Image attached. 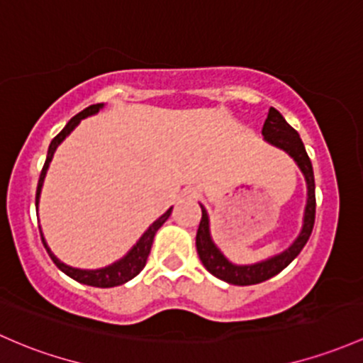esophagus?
Listing matches in <instances>:
<instances>
[{
    "instance_id": "1",
    "label": "esophagus",
    "mask_w": 363,
    "mask_h": 363,
    "mask_svg": "<svg viewBox=\"0 0 363 363\" xmlns=\"http://www.w3.org/2000/svg\"><path fill=\"white\" fill-rule=\"evenodd\" d=\"M188 194H189V196L196 198V196H198V191H196V189H189V191H188Z\"/></svg>"
}]
</instances>
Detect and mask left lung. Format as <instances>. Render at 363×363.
<instances>
[{
  "mask_svg": "<svg viewBox=\"0 0 363 363\" xmlns=\"http://www.w3.org/2000/svg\"><path fill=\"white\" fill-rule=\"evenodd\" d=\"M262 135L273 146L280 147V150L287 151L289 155L296 160L299 169L303 170L304 177H306L308 184V203L306 212H304V224L303 231L297 236L296 242L289 247L287 250L281 254L274 255V257L268 259V261L257 262V264L250 266H236L231 264L220 250L213 245L211 238V231H208V216L207 211L201 207V220L200 226L196 231V250L200 255V261L207 268L208 273L213 277L220 278V280L228 281L231 285H254L261 284V281L269 280L274 274H278L281 269L287 268L294 259L299 255L303 247L310 240L313 224H315V212H316V198H315V175H313V165L311 160L308 156L304 144L301 140L299 133H297L291 125L285 121L280 111L274 108H269L268 118H266L264 125H262Z\"/></svg>",
  "mask_w": 363,
  "mask_h": 363,
  "instance_id": "1",
  "label": "left lung"
}]
</instances>
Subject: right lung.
<instances>
[{
  "label": "right lung",
  "mask_w": 363,
  "mask_h": 363,
  "mask_svg": "<svg viewBox=\"0 0 363 363\" xmlns=\"http://www.w3.org/2000/svg\"><path fill=\"white\" fill-rule=\"evenodd\" d=\"M101 108H102V104H91V106H89V108L83 109L82 113H78V114H76V116H72L71 120H69V123H67L66 127L62 128V132H60L59 135L53 137V140L50 143V147H48L47 162H45L43 170H41V174H40V181H38L36 205H38V200H40V191H41V186H43L45 174H47V169H48V165H50L52 156H53V152H55L57 146H59V144L62 143L64 139H66V135H69V133L72 132V128H74L76 125L79 123V120H83V118L90 116V114H95ZM170 213H172V207L165 213H163V216L160 217L158 220H155V223L151 224L150 230H147L143 236H140V240H139V242H137V245L133 247V249L128 252V254L125 255L123 259H120V261H118V262H114V264L108 266V268H102V269H76V268H71V266H67V264H64V262H60L59 259H57L55 255L52 254L50 249H48L47 242H45L43 236H41V242H43L45 249H47L48 255H50V257H52V261L55 262L57 268H59L60 272L66 273L67 277H71L72 280L79 281V284L91 285V287H101V289L116 287V285H123L125 281L132 280L133 277H137V274L143 272L144 266H146L147 255H150V252H151L152 238H155L156 231H158L160 228L163 226V223H165V220L169 219Z\"/></svg>",
  "instance_id": "1"
}]
</instances>
